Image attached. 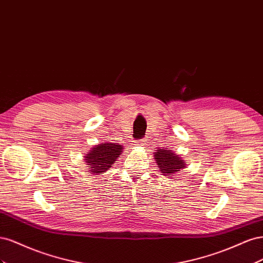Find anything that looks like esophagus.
Returning a JSON list of instances; mask_svg holds the SVG:
<instances>
[{
    "label": "esophagus",
    "instance_id": "obj_1",
    "mask_svg": "<svg viewBox=\"0 0 263 263\" xmlns=\"http://www.w3.org/2000/svg\"><path fill=\"white\" fill-rule=\"evenodd\" d=\"M147 139L142 138V139H138V140H134V145L135 146H144L146 144Z\"/></svg>",
    "mask_w": 263,
    "mask_h": 263
}]
</instances>
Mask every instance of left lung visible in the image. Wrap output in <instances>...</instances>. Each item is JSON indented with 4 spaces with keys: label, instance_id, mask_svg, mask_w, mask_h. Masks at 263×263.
<instances>
[{
    "label": "left lung",
    "instance_id": "left-lung-1",
    "mask_svg": "<svg viewBox=\"0 0 263 263\" xmlns=\"http://www.w3.org/2000/svg\"><path fill=\"white\" fill-rule=\"evenodd\" d=\"M155 159L163 176L173 177L178 171L185 166L184 160H182L178 155H174L172 151L166 149L158 148L155 154Z\"/></svg>",
    "mask_w": 263,
    "mask_h": 263
}]
</instances>
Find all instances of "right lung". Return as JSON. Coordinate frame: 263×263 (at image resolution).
<instances>
[{
    "instance_id": "1",
    "label": "right lung",
    "mask_w": 263,
    "mask_h": 263,
    "mask_svg": "<svg viewBox=\"0 0 263 263\" xmlns=\"http://www.w3.org/2000/svg\"><path fill=\"white\" fill-rule=\"evenodd\" d=\"M123 147L112 142H105L91 149V153L86 154L85 162L89 164L91 173H101L108 170L114 161L121 155Z\"/></svg>"
}]
</instances>
